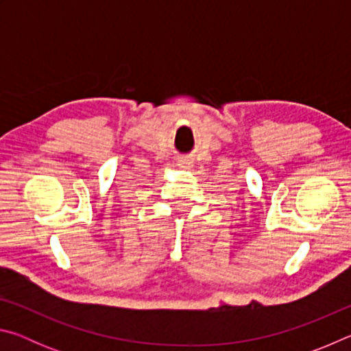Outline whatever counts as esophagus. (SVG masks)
<instances>
[{
    "label": "esophagus",
    "mask_w": 351,
    "mask_h": 351,
    "mask_svg": "<svg viewBox=\"0 0 351 351\" xmlns=\"http://www.w3.org/2000/svg\"><path fill=\"white\" fill-rule=\"evenodd\" d=\"M178 165H181V167H184V169H187V167H190V165H192V162L189 161V159H186V158H182V159H180V161H178Z\"/></svg>",
    "instance_id": "esophagus-1"
}]
</instances>
